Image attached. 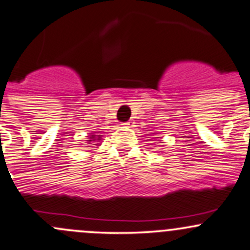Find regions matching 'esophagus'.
<instances>
[{"instance_id": "1", "label": "esophagus", "mask_w": 250, "mask_h": 250, "mask_svg": "<svg viewBox=\"0 0 250 250\" xmlns=\"http://www.w3.org/2000/svg\"><path fill=\"white\" fill-rule=\"evenodd\" d=\"M123 125L127 126V127H132V126H133V120L131 119V120H128V122H126V123H123Z\"/></svg>"}]
</instances>
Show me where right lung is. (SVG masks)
<instances>
[{"mask_svg":"<svg viewBox=\"0 0 250 250\" xmlns=\"http://www.w3.org/2000/svg\"><path fill=\"white\" fill-rule=\"evenodd\" d=\"M97 139L98 141L96 142H100V140H101V136H96V135H91L90 136V140H87L89 142H91V141H96ZM97 146V144H96Z\"/></svg>","mask_w":250,"mask_h":250,"instance_id":"obj_1","label":"right lung"}]
</instances>
